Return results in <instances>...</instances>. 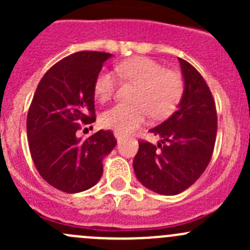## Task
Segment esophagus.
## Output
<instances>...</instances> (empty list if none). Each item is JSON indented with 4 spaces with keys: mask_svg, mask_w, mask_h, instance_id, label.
Segmentation results:
<instances>
[{
    "mask_svg": "<svg viewBox=\"0 0 250 250\" xmlns=\"http://www.w3.org/2000/svg\"><path fill=\"white\" fill-rule=\"evenodd\" d=\"M115 137H116V139H117V141L118 143H120L121 140H122V134H120V133H117V132H115Z\"/></svg>",
    "mask_w": 250,
    "mask_h": 250,
    "instance_id": "1",
    "label": "esophagus"
}]
</instances>
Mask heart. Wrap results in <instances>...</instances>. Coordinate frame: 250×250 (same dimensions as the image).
Returning <instances> with one entry per match:
<instances>
[{
	"label": "heart",
	"instance_id": "obj_1",
	"mask_svg": "<svg viewBox=\"0 0 250 250\" xmlns=\"http://www.w3.org/2000/svg\"><path fill=\"white\" fill-rule=\"evenodd\" d=\"M116 74L125 82L138 85L135 105L116 104L102 113L103 127L120 134H127L144 125L148 112L155 118L167 117L178 106L184 93L183 76L175 70L147 57H133L118 62ZM118 87V80L111 71L103 70L94 81V95L99 102L111 99Z\"/></svg>",
	"mask_w": 250,
	"mask_h": 250
}]
</instances>
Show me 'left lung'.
<instances>
[{"label": "left lung", "instance_id": "8db88e82", "mask_svg": "<svg viewBox=\"0 0 250 250\" xmlns=\"http://www.w3.org/2000/svg\"><path fill=\"white\" fill-rule=\"evenodd\" d=\"M185 89L178 109L150 130L158 145L140 140L133 161L138 180L161 195H178L190 188L208 167L218 129L213 95L202 75L179 58Z\"/></svg>", "mask_w": 250, "mask_h": 250}]
</instances>
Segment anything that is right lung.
<instances>
[{
    "instance_id": "add662e5",
    "label": "right lung",
    "mask_w": 250,
    "mask_h": 250,
    "mask_svg": "<svg viewBox=\"0 0 250 250\" xmlns=\"http://www.w3.org/2000/svg\"><path fill=\"white\" fill-rule=\"evenodd\" d=\"M110 53L83 50L65 57L43 75L26 118L32 161L40 175L62 192L90 188L103 175V158L117 144L111 130L77 138L95 121L94 81Z\"/></svg>"
}]
</instances>
